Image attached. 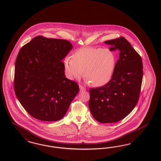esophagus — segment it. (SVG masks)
<instances>
[{
    "label": "esophagus",
    "instance_id": "obj_1",
    "mask_svg": "<svg viewBox=\"0 0 161 161\" xmlns=\"http://www.w3.org/2000/svg\"><path fill=\"white\" fill-rule=\"evenodd\" d=\"M80 91H84V90H86V88L83 87V86H80Z\"/></svg>",
    "mask_w": 161,
    "mask_h": 161
}]
</instances>
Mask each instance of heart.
Wrapping results in <instances>:
<instances>
[{
	"instance_id": "b5f03b06",
	"label": "heart",
	"mask_w": 161,
	"mask_h": 161,
	"mask_svg": "<svg viewBox=\"0 0 161 161\" xmlns=\"http://www.w3.org/2000/svg\"><path fill=\"white\" fill-rule=\"evenodd\" d=\"M64 69L69 79L81 77L84 71L87 83L95 87L107 83L112 76L116 64L114 52L108 49L84 48L64 61Z\"/></svg>"
}]
</instances>
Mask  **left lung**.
<instances>
[{"label": "left lung", "mask_w": 161, "mask_h": 161, "mask_svg": "<svg viewBox=\"0 0 161 161\" xmlns=\"http://www.w3.org/2000/svg\"><path fill=\"white\" fill-rule=\"evenodd\" d=\"M119 51L111 80L102 87L90 89L89 109L100 123L118 122L133 111L139 100L143 80L140 56L124 37L105 42Z\"/></svg>", "instance_id": "left-lung-1"}]
</instances>
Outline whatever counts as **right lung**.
Returning a JSON list of instances; mask_svg holds the SVG:
<instances>
[{
    "label": "right lung",
    "mask_w": 161,
    "mask_h": 161,
    "mask_svg": "<svg viewBox=\"0 0 161 161\" xmlns=\"http://www.w3.org/2000/svg\"><path fill=\"white\" fill-rule=\"evenodd\" d=\"M72 47L66 40L37 36L19 50L15 65V92L34 118L61 119L78 93L77 83L65 77L62 62Z\"/></svg>",
    "instance_id": "right-lung-1"
}]
</instances>
